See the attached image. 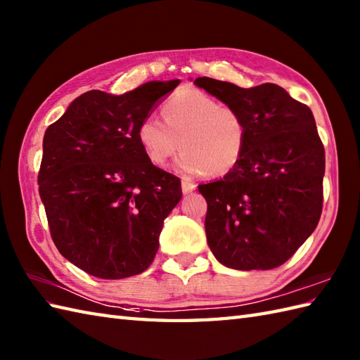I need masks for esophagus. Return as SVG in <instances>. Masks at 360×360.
<instances>
[{"label":"esophagus","mask_w":360,"mask_h":360,"mask_svg":"<svg viewBox=\"0 0 360 360\" xmlns=\"http://www.w3.org/2000/svg\"><path fill=\"white\" fill-rule=\"evenodd\" d=\"M181 187H182V193L184 195H188V193H192L193 190L196 188V186L193 184V182H190V181H182V184H181Z\"/></svg>","instance_id":"obj_1"}]
</instances>
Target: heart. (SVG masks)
<instances>
[{
  "label": "heart",
  "instance_id": "b5f03b06",
  "mask_svg": "<svg viewBox=\"0 0 360 360\" xmlns=\"http://www.w3.org/2000/svg\"><path fill=\"white\" fill-rule=\"evenodd\" d=\"M164 122L145 117L137 127V142L150 162L162 168L179 147L176 168L187 176H224L244 155L246 120L229 105L196 88H182L162 105Z\"/></svg>",
  "mask_w": 360,
  "mask_h": 360
}]
</instances>
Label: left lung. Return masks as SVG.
Listing matches in <instances>:
<instances>
[{"instance_id":"8db88e82","label":"left lung","mask_w":360,"mask_h":360,"mask_svg":"<svg viewBox=\"0 0 360 360\" xmlns=\"http://www.w3.org/2000/svg\"><path fill=\"white\" fill-rule=\"evenodd\" d=\"M193 83L240 111L248 127L233 170L198 186L207 201L209 248L231 269H274L308 240L322 215L325 150L312 111L274 83Z\"/></svg>"}]
</instances>
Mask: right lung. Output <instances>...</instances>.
<instances>
[{"mask_svg": "<svg viewBox=\"0 0 360 360\" xmlns=\"http://www.w3.org/2000/svg\"><path fill=\"white\" fill-rule=\"evenodd\" d=\"M179 80H153L125 94L93 89L48 127L38 192L60 254L105 280L133 277L155 259L181 179L153 165L137 127Z\"/></svg>", "mask_w": 360, "mask_h": 360, "instance_id": "1", "label": "right lung"}]
</instances>
